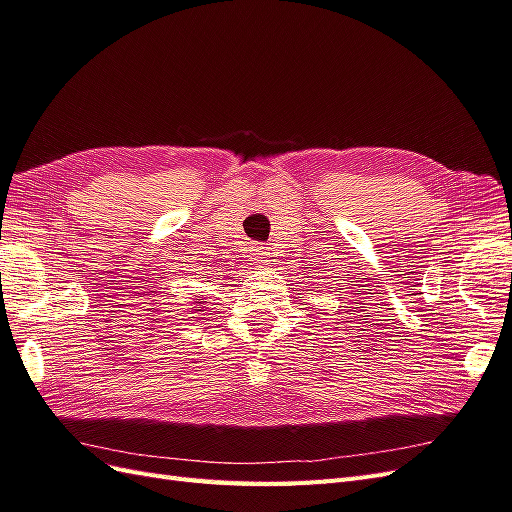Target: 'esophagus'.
Wrapping results in <instances>:
<instances>
[{"label":"esophagus","mask_w":512,"mask_h":512,"mask_svg":"<svg viewBox=\"0 0 512 512\" xmlns=\"http://www.w3.org/2000/svg\"><path fill=\"white\" fill-rule=\"evenodd\" d=\"M251 255L255 259V264H264V261H268V248L261 246V244H255L251 248Z\"/></svg>","instance_id":"obj_1"}]
</instances>
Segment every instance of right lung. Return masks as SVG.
<instances>
[{"instance_id":"obj_1","label":"right lung","mask_w":512,"mask_h":512,"mask_svg":"<svg viewBox=\"0 0 512 512\" xmlns=\"http://www.w3.org/2000/svg\"><path fill=\"white\" fill-rule=\"evenodd\" d=\"M194 303H199V305H196V309H194V311H201V309H203V307H201V305H203V298H196Z\"/></svg>"}]
</instances>
